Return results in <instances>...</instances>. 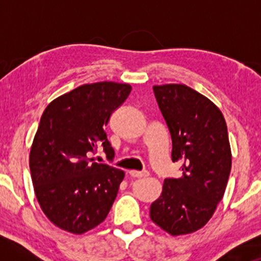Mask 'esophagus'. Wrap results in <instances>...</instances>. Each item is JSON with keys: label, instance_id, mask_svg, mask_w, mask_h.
Instances as JSON below:
<instances>
[{"label": "esophagus", "instance_id": "34e87169", "mask_svg": "<svg viewBox=\"0 0 261 261\" xmlns=\"http://www.w3.org/2000/svg\"><path fill=\"white\" fill-rule=\"evenodd\" d=\"M130 175L133 178H145L148 176V172H137V170H130Z\"/></svg>", "mask_w": 261, "mask_h": 261}]
</instances>
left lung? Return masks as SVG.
Listing matches in <instances>:
<instances>
[{"label":"left lung","mask_w":261,"mask_h":261,"mask_svg":"<svg viewBox=\"0 0 261 261\" xmlns=\"http://www.w3.org/2000/svg\"><path fill=\"white\" fill-rule=\"evenodd\" d=\"M172 136V161H182V175L166 179L149 217L170 236L196 232L222 200L232 166L226 120L215 103L178 83L153 86Z\"/></svg>","instance_id":"1"}]
</instances>
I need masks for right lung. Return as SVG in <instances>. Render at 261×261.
<instances>
[{
  "label": "right lung",
  "mask_w": 261,
  "mask_h": 261,
  "mask_svg": "<svg viewBox=\"0 0 261 261\" xmlns=\"http://www.w3.org/2000/svg\"><path fill=\"white\" fill-rule=\"evenodd\" d=\"M131 92L127 83L97 82L74 88L45 108L29 153L34 193L53 224L83 234L106 220L124 170L93 162L97 143L113 157L104 127Z\"/></svg>",
  "instance_id": "right-lung-1"
}]
</instances>
